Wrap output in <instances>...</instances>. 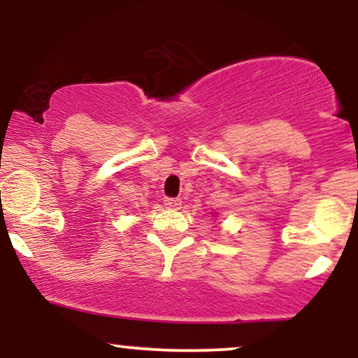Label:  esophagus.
<instances>
[{
	"label": "esophagus",
	"instance_id": "esophagus-1",
	"mask_svg": "<svg viewBox=\"0 0 358 358\" xmlns=\"http://www.w3.org/2000/svg\"><path fill=\"white\" fill-rule=\"evenodd\" d=\"M180 205H182V200L180 199H165V207L166 208H180Z\"/></svg>",
	"mask_w": 358,
	"mask_h": 358
}]
</instances>
